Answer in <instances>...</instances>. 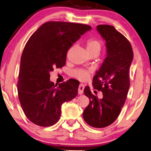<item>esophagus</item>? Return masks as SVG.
I'll return each mask as SVG.
<instances>
[{"instance_id": "34e87169", "label": "esophagus", "mask_w": 151, "mask_h": 151, "mask_svg": "<svg viewBox=\"0 0 151 151\" xmlns=\"http://www.w3.org/2000/svg\"><path fill=\"white\" fill-rule=\"evenodd\" d=\"M83 90H84V85L81 83V84L79 86V88H78V93H79V95H82L83 93Z\"/></svg>"}]
</instances>
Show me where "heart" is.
Instances as JSON below:
<instances>
[{
	"label": "heart",
	"instance_id": "1",
	"mask_svg": "<svg viewBox=\"0 0 151 151\" xmlns=\"http://www.w3.org/2000/svg\"><path fill=\"white\" fill-rule=\"evenodd\" d=\"M101 47H102L101 42L97 40H90L86 43V49L89 54L94 52L100 53ZM71 75L80 81H86L89 78L90 72L88 70L83 69H76L72 70Z\"/></svg>",
	"mask_w": 151,
	"mask_h": 151
}]
</instances>
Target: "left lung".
I'll use <instances>...</instances> for the list:
<instances>
[{"label":"left lung","instance_id":"8db88e82","mask_svg":"<svg viewBox=\"0 0 151 151\" xmlns=\"http://www.w3.org/2000/svg\"><path fill=\"white\" fill-rule=\"evenodd\" d=\"M96 28L106 42V55L93 77V86L102 93L103 97L98 98L89 86L85 88L83 93L90 102L83 118L90 126L102 128L116 121L126 100L133 51L129 42L114 26L98 25Z\"/></svg>","mask_w":151,"mask_h":151}]
</instances>
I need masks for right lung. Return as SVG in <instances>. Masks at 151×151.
<instances>
[{"mask_svg":"<svg viewBox=\"0 0 151 151\" xmlns=\"http://www.w3.org/2000/svg\"><path fill=\"white\" fill-rule=\"evenodd\" d=\"M91 30L85 24L49 22L30 36L21 58L17 90L22 109L32 123L42 127L56 124L62 104L77 95V82L54 85L50 72L65 65L69 49Z\"/></svg>","mask_w":151,"mask_h":151,"instance_id":"right-lung-1","label":"right lung"}]
</instances>
